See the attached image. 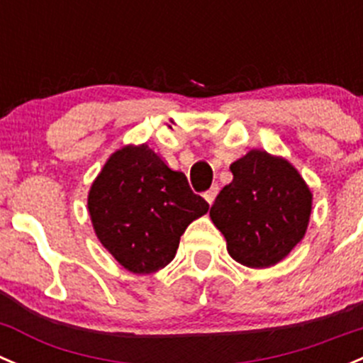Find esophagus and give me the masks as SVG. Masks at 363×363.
I'll use <instances>...</instances> for the list:
<instances>
[{"label": "esophagus", "mask_w": 363, "mask_h": 363, "mask_svg": "<svg viewBox=\"0 0 363 363\" xmlns=\"http://www.w3.org/2000/svg\"><path fill=\"white\" fill-rule=\"evenodd\" d=\"M217 194H218V185H213L210 190H206V192H204V199L208 201V204H213Z\"/></svg>", "instance_id": "1"}]
</instances>
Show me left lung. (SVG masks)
Listing matches in <instances>:
<instances>
[{
    "instance_id": "left-lung-1",
    "label": "left lung",
    "mask_w": 363,
    "mask_h": 363,
    "mask_svg": "<svg viewBox=\"0 0 363 363\" xmlns=\"http://www.w3.org/2000/svg\"><path fill=\"white\" fill-rule=\"evenodd\" d=\"M233 182L210 210L229 256L243 267L268 268L284 259L307 233L312 192L284 157L250 150L229 166Z\"/></svg>"
}]
</instances>
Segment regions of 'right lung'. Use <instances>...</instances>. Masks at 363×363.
<instances>
[{
  "label": "right lung",
  "instance_id": "1",
  "mask_svg": "<svg viewBox=\"0 0 363 363\" xmlns=\"http://www.w3.org/2000/svg\"><path fill=\"white\" fill-rule=\"evenodd\" d=\"M208 208L185 174L171 169L148 145L116 150L88 192L96 238L125 270L138 275L169 264L185 229Z\"/></svg>",
  "mask_w": 363,
  "mask_h": 363
}]
</instances>
